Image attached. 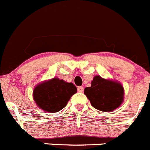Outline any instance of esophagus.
Returning a JSON list of instances; mask_svg holds the SVG:
<instances>
[{"label": "esophagus", "instance_id": "1", "mask_svg": "<svg viewBox=\"0 0 150 150\" xmlns=\"http://www.w3.org/2000/svg\"><path fill=\"white\" fill-rule=\"evenodd\" d=\"M77 90H78V92H79V93H82V92L84 91V87H81V86L78 87H77Z\"/></svg>", "mask_w": 150, "mask_h": 150}]
</instances>
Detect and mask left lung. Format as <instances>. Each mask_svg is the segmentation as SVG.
Wrapping results in <instances>:
<instances>
[{
  "instance_id": "1",
  "label": "left lung",
  "mask_w": 150,
  "mask_h": 150,
  "mask_svg": "<svg viewBox=\"0 0 150 150\" xmlns=\"http://www.w3.org/2000/svg\"><path fill=\"white\" fill-rule=\"evenodd\" d=\"M84 93L93 107L101 112H111L121 106L125 90L118 81L97 75L91 81V86L84 88Z\"/></svg>"
}]
</instances>
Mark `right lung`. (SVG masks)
<instances>
[{
  "instance_id": "obj_1",
  "label": "right lung",
  "mask_w": 150,
  "mask_h": 150,
  "mask_svg": "<svg viewBox=\"0 0 150 150\" xmlns=\"http://www.w3.org/2000/svg\"><path fill=\"white\" fill-rule=\"evenodd\" d=\"M76 92L73 83L54 77L37 84L33 91V97L39 109L49 113H55L67 105Z\"/></svg>"
}]
</instances>
